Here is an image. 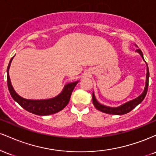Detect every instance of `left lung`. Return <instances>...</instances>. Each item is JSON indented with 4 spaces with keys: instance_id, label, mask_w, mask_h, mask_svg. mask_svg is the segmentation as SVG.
Here are the masks:
<instances>
[{
    "instance_id": "1",
    "label": "left lung",
    "mask_w": 156,
    "mask_h": 156,
    "mask_svg": "<svg viewBox=\"0 0 156 156\" xmlns=\"http://www.w3.org/2000/svg\"><path fill=\"white\" fill-rule=\"evenodd\" d=\"M136 51L139 54L141 55V56L143 58V53L140 49H137ZM144 59V58H143ZM149 76H150V73H149V69H148V66L147 64V76H146V85L145 88H144V92H143L142 94H141L140 96L138 97L137 98L133 100V101H130L128 103H125L121 106L117 107V108H111V107L105 106V105H101V103H98V101H96L95 98H94V93L92 94V102L93 104H94L95 108L98 109V110L101 111L102 112L106 113V114H116V115H122V114H127V113L130 112V111L133 110L134 108L137 106L139 103H141V102L143 101V100L145 98L148 89V83H149Z\"/></svg>"
}]
</instances>
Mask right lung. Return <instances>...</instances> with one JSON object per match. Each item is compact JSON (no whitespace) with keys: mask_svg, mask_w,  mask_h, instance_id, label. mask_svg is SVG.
Masks as SVG:
<instances>
[{"mask_svg":"<svg viewBox=\"0 0 156 156\" xmlns=\"http://www.w3.org/2000/svg\"><path fill=\"white\" fill-rule=\"evenodd\" d=\"M12 58H13V57L11 58L9 64L7 67V84H8V89L11 96L21 107H23V108L32 113V114L44 116L58 112L68 104L69 99H70L71 94H72L73 89H74L78 81L67 84L59 95L55 97L54 98H52V99L33 101V100L24 99V98L19 96L14 90L13 87L11 84L9 75V69Z\"/></svg>","mask_w":156,"mask_h":156,"instance_id":"1","label":"right lung"}]
</instances>
